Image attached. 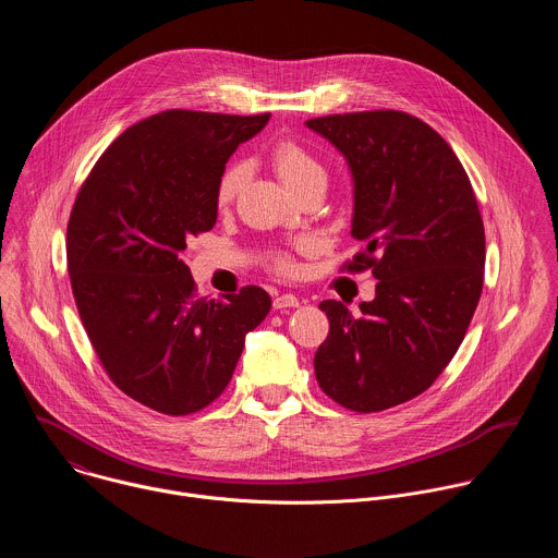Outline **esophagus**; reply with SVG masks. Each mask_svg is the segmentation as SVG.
<instances>
[{"label":"esophagus","mask_w":558,"mask_h":558,"mask_svg":"<svg viewBox=\"0 0 558 558\" xmlns=\"http://www.w3.org/2000/svg\"><path fill=\"white\" fill-rule=\"evenodd\" d=\"M300 306V300L293 293H280L274 298V308H293Z\"/></svg>","instance_id":"obj_1"}]
</instances>
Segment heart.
I'll return each instance as SVG.
<instances>
[{
  "mask_svg": "<svg viewBox=\"0 0 558 558\" xmlns=\"http://www.w3.org/2000/svg\"><path fill=\"white\" fill-rule=\"evenodd\" d=\"M271 158V166L278 172V177L282 179V183L295 192L300 185H304L308 179L313 177H325L320 163L315 161L313 154L302 147L300 143L284 138L280 143H276L269 151ZM245 179V168L241 163H231L218 179V187H216V201L218 205H229L233 201V196L241 190ZM295 252L306 254L313 250V241L311 238H300L293 245ZM274 265L278 271L282 274H293L295 271V260L291 254H276L274 256Z\"/></svg>",
  "mask_w": 558,
  "mask_h": 558,
  "instance_id": "1",
  "label": "heart"
}]
</instances>
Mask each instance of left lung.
<instances>
[{
    "label": "left lung",
    "mask_w": 558,
    "mask_h": 558,
    "mask_svg": "<svg viewBox=\"0 0 558 558\" xmlns=\"http://www.w3.org/2000/svg\"><path fill=\"white\" fill-rule=\"evenodd\" d=\"M349 163L351 271L373 269L375 298L353 315L320 302L329 336L313 357L320 388L355 413L404 404L457 353L480 302L486 235L470 179L450 145L397 110L306 121Z\"/></svg>",
    "instance_id": "obj_1"
}]
</instances>
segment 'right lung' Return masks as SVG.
<instances>
[{"mask_svg":"<svg viewBox=\"0 0 558 558\" xmlns=\"http://www.w3.org/2000/svg\"><path fill=\"white\" fill-rule=\"evenodd\" d=\"M271 114L168 110L125 130L97 161L68 220V274L86 333L132 400L190 415L229 384L245 336L271 308L260 287L196 298L181 252L216 225L235 147Z\"/></svg>","mask_w":558,"mask_h":558,"instance_id":"right-lung-1","label":"right lung"}]
</instances>
